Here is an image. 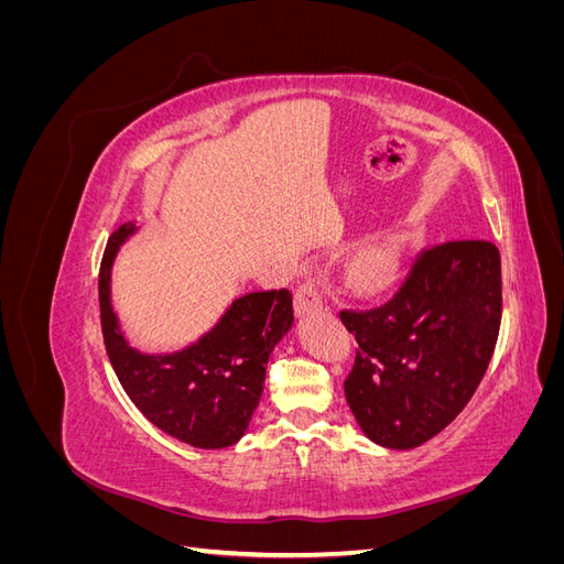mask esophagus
I'll use <instances>...</instances> for the list:
<instances>
[{"label": "esophagus", "mask_w": 564, "mask_h": 564, "mask_svg": "<svg viewBox=\"0 0 564 564\" xmlns=\"http://www.w3.org/2000/svg\"><path fill=\"white\" fill-rule=\"evenodd\" d=\"M322 305V286L317 278L305 280L299 289H296V296H294V308L299 315L308 313L313 308H319Z\"/></svg>", "instance_id": "34e87169"}]
</instances>
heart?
I'll use <instances>...</instances> for the list:
<instances>
[{"label":"heart","mask_w":564,"mask_h":564,"mask_svg":"<svg viewBox=\"0 0 564 564\" xmlns=\"http://www.w3.org/2000/svg\"><path fill=\"white\" fill-rule=\"evenodd\" d=\"M398 265V253L390 247H377L365 251L360 259L352 263V278L365 286H377L383 284L392 270Z\"/></svg>","instance_id":"1"}]
</instances>
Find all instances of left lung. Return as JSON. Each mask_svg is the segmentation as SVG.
<instances>
[{
  "instance_id": "left-lung-1",
  "label": "left lung",
  "mask_w": 564,
  "mask_h": 564,
  "mask_svg": "<svg viewBox=\"0 0 564 564\" xmlns=\"http://www.w3.org/2000/svg\"><path fill=\"white\" fill-rule=\"evenodd\" d=\"M357 350L346 400L377 445L412 449L464 412L501 327V256L485 240L416 253L386 303L340 311Z\"/></svg>"
}]
</instances>
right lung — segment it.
<instances>
[{
	"mask_svg": "<svg viewBox=\"0 0 564 564\" xmlns=\"http://www.w3.org/2000/svg\"><path fill=\"white\" fill-rule=\"evenodd\" d=\"M133 220L108 240L98 275L100 327L119 383L160 431L202 449L235 445L259 406L272 348L294 322L289 289L251 292L197 344L174 355H143L127 344L110 305V270Z\"/></svg>",
	"mask_w": 564,
	"mask_h": 564,
	"instance_id": "right-lung-1",
	"label": "right lung"
}]
</instances>
